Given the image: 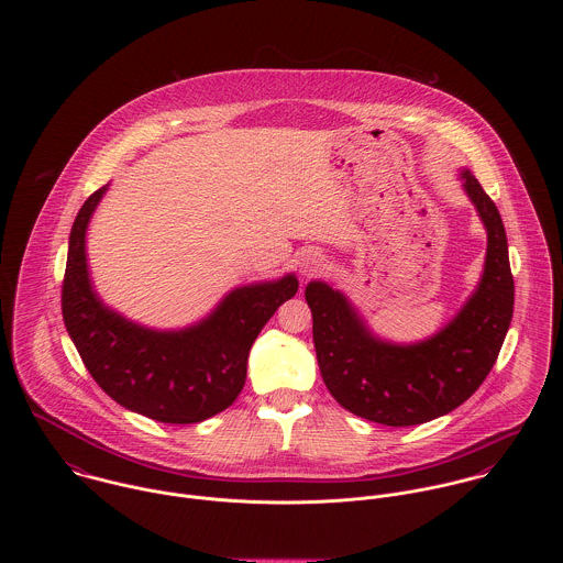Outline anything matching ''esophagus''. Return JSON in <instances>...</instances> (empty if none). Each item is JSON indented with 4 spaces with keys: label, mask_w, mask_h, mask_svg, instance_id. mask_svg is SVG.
<instances>
[{
    "label": "esophagus",
    "mask_w": 563,
    "mask_h": 563,
    "mask_svg": "<svg viewBox=\"0 0 563 563\" xmlns=\"http://www.w3.org/2000/svg\"><path fill=\"white\" fill-rule=\"evenodd\" d=\"M322 268H324V255L319 251H308L301 255L299 260V273L308 279V277H317L321 275Z\"/></svg>",
    "instance_id": "esophagus-1"
}]
</instances>
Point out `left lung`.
I'll use <instances>...</instances> for the list:
<instances>
[{"mask_svg": "<svg viewBox=\"0 0 563 563\" xmlns=\"http://www.w3.org/2000/svg\"><path fill=\"white\" fill-rule=\"evenodd\" d=\"M460 179L482 219L487 249L477 288L440 331L407 344L384 340L344 292L321 279L306 286L322 382L360 418L409 427L444 416L475 395L498 357L514 314L507 236L475 175L462 168Z\"/></svg>", "mask_w": 563, "mask_h": 563, "instance_id": "1", "label": "left lung"}]
</instances>
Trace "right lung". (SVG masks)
Masks as SVG:
<instances>
[{
	"label": "right lung",
	"mask_w": 563,
	"mask_h": 563,
	"mask_svg": "<svg viewBox=\"0 0 563 563\" xmlns=\"http://www.w3.org/2000/svg\"><path fill=\"white\" fill-rule=\"evenodd\" d=\"M110 184L80 208L69 236L63 319L99 388L130 411L190 424L228 409L241 395L253 340L299 279L288 273L230 290L201 321L152 329L125 319L97 295L86 257L88 223Z\"/></svg>",
	"instance_id": "add662e5"
}]
</instances>
